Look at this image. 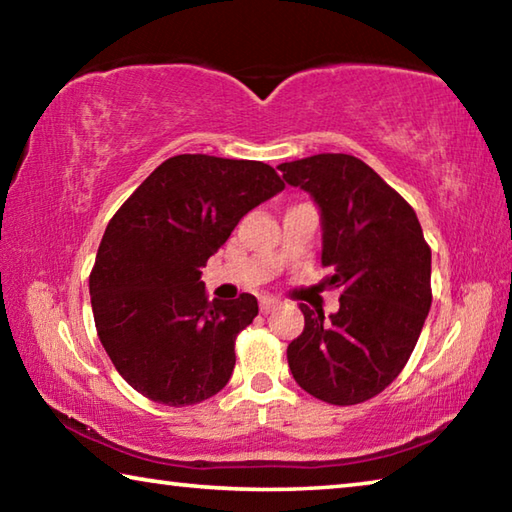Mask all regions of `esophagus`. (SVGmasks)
<instances>
[{
	"instance_id": "obj_1",
	"label": "esophagus",
	"mask_w": 512,
	"mask_h": 512,
	"mask_svg": "<svg viewBox=\"0 0 512 512\" xmlns=\"http://www.w3.org/2000/svg\"><path fill=\"white\" fill-rule=\"evenodd\" d=\"M280 302H277L275 298H262L259 300V309H262V314H268V311H273Z\"/></svg>"
}]
</instances>
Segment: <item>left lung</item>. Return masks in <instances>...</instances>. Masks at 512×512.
Wrapping results in <instances>:
<instances>
[{"label": "left lung", "instance_id": "1", "mask_svg": "<svg viewBox=\"0 0 512 512\" xmlns=\"http://www.w3.org/2000/svg\"><path fill=\"white\" fill-rule=\"evenodd\" d=\"M320 210L329 287L341 307L300 305L305 329L287 348L293 379L327 404L379 395L400 375L431 307V248L413 207L366 162L318 153L277 167Z\"/></svg>", "mask_w": 512, "mask_h": 512}]
</instances>
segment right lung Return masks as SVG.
<instances>
[{
    "label": "right lung",
    "mask_w": 512,
    "mask_h": 512,
    "mask_svg": "<svg viewBox=\"0 0 512 512\" xmlns=\"http://www.w3.org/2000/svg\"><path fill=\"white\" fill-rule=\"evenodd\" d=\"M282 189L264 162L185 153L164 160L112 216L90 273L92 314L137 393L189 406L228 384L257 298L210 302L201 268L241 216Z\"/></svg>",
    "instance_id": "obj_1"
}]
</instances>
